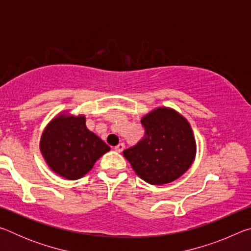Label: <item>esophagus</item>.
<instances>
[{"label": "esophagus", "instance_id": "34e87169", "mask_svg": "<svg viewBox=\"0 0 251 251\" xmlns=\"http://www.w3.org/2000/svg\"><path fill=\"white\" fill-rule=\"evenodd\" d=\"M124 148H125V145L123 143H121V144H118L117 146H115V151L117 152H122L123 151H124Z\"/></svg>", "mask_w": 251, "mask_h": 251}]
</instances>
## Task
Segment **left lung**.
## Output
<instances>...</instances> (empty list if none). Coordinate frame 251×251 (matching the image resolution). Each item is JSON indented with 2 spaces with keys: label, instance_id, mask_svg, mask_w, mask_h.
<instances>
[{
  "label": "left lung",
  "instance_id": "1",
  "mask_svg": "<svg viewBox=\"0 0 251 251\" xmlns=\"http://www.w3.org/2000/svg\"><path fill=\"white\" fill-rule=\"evenodd\" d=\"M145 136L123 151L136 175L151 185H165L188 171L196 157V139L186 118L171 107H156L142 120Z\"/></svg>",
  "mask_w": 251,
  "mask_h": 251
}]
</instances>
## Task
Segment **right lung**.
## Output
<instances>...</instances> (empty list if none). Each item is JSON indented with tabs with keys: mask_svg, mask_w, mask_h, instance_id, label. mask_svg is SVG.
I'll return each mask as SVG.
<instances>
[{
	"mask_svg": "<svg viewBox=\"0 0 251 251\" xmlns=\"http://www.w3.org/2000/svg\"><path fill=\"white\" fill-rule=\"evenodd\" d=\"M110 147L86 127L85 115L61 112L43 129L40 151L58 176L76 180L91 171Z\"/></svg>",
	"mask_w": 251,
	"mask_h": 251,
	"instance_id": "obj_1",
	"label": "right lung"
}]
</instances>
